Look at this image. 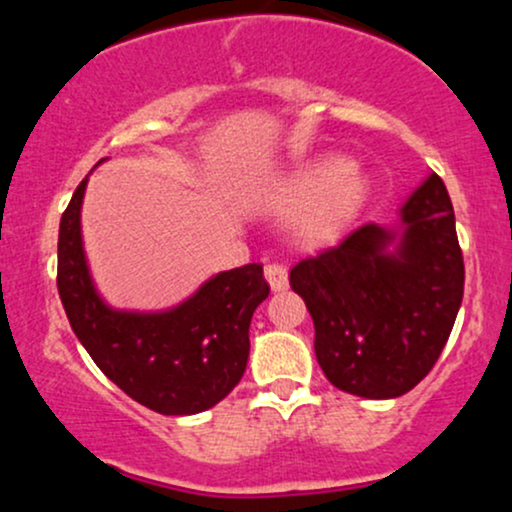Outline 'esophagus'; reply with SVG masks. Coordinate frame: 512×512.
<instances>
[{"label":"esophagus","mask_w":512,"mask_h":512,"mask_svg":"<svg viewBox=\"0 0 512 512\" xmlns=\"http://www.w3.org/2000/svg\"><path fill=\"white\" fill-rule=\"evenodd\" d=\"M264 276H267L272 291H284L289 286V272H286L284 264H267L264 267Z\"/></svg>","instance_id":"obj_1"}]
</instances>
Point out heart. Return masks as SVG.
Masks as SVG:
<instances>
[{"mask_svg": "<svg viewBox=\"0 0 512 512\" xmlns=\"http://www.w3.org/2000/svg\"><path fill=\"white\" fill-rule=\"evenodd\" d=\"M368 197V178L354 161H315L281 182L274 204L298 211L296 238L305 245H325L346 231Z\"/></svg>", "mask_w": 512, "mask_h": 512, "instance_id": "b5f03b06", "label": "heart"}]
</instances>
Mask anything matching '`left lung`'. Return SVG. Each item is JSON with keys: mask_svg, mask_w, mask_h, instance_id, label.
Wrapping results in <instances>:
<instances>
[{"mask_svg": "<svg viewBox=\"0 0 512 512\" xmlns=\"http://www.w3.org/2000/svg\"><path fill=\"white\" fill-rule=\"evenodd\" d=\"M291 289L308 305L315 356L349 395L392 399L426 378L448 342L464 262L445 182L431 173L399 223H366L337 248L298 262Z\"/></svg>", "mask_w": 512, "mask_h": 512, "instance_id": "left-lung-1", "label": "left lung"}]
</instances>
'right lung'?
I'll use <instances>...</instances> for the list:
<instances>
[{
  "instance_id": "add662e5",
  "label": "right lung",
  "mask_w": 512,
  "mask_h": 512,
  "mask_svg": "<svg viewBox=\"0 0 512 512\" xmlns=\"http://www.w3.org/2000/svg\"><path fill=\"white\" fill-rule=\"evenodd\" d=\"M86 182L64 209L57 240V289L69 325L96 366L134 402L166 416L211 409L248 366L252 313L269 296L262 264L214 274L168 310H117L103 301L88 269L81 238Z\"/></svg>"
}]
</instances>
